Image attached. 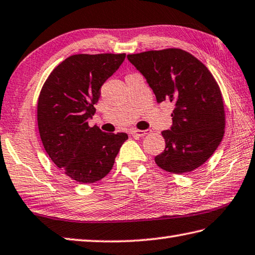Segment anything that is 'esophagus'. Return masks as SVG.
I'll use <instances>...</instances> for the list:
<instances>
[{"instance_id":"34e87169","label":"esophagus","mask_w":255,"mask_h":255,"mask_svg":"<svg viewBox=\"0 0 255 255\" xmlns=\"http://www.w3.org/2000/svg\"><path fill=\"white\" fill-rule=\"evenodd\" d=\"M149 132H150L149 130H138V129H135V130H131L130 133L133 137H143V136L148 135Z\"/></svg>"}]
</instances>
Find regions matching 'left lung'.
<instances>
[{"label":"left lung","mask_w":255,"mask_h":255,"mask_svg":"<svg viewBox=\"0 0 255 255\" xmlns=\"http://www.w3.org/2000/svg\"><path fill=\"white\" fill-rule=\"evenodd\" d=\"M127 58L146 78L157 103L175 105L173 126L161 131L166 147L155 157L156 164L174 174L193 172L210 158L224 136L225 110L219 83L204 63L178 48Z\"/></svg>","instance_id":"8db88e82"}]
</instances>
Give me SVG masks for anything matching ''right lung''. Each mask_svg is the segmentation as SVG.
Instances as JSON below:
<instances>
[{
    "mask_svg": "<svg viewBox=\"0 0 255 255\" xmlns=\"http://www.w3.org/2000/svg\"><path fill=\"white\" fill-rule=\"evenodd\" d=\"M126 53L75 54L58 64L38 98V127L51 160L71 179L98 182L112 170L126 132L108 133L87 120L96 113L105 81Z\"/></svg>",
    "mask_w": 255,
    "mask_h": 255,
    "instance_id": "right-lung-1",
    "label": "right lung"
}]
</instances>
